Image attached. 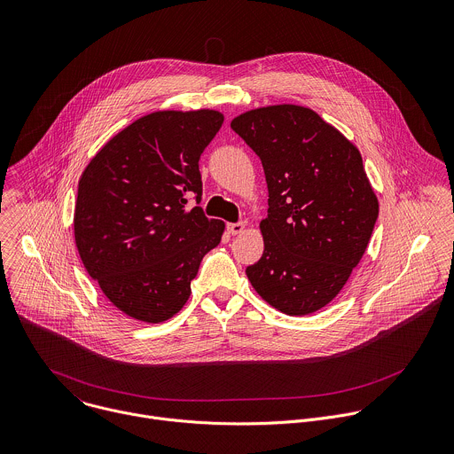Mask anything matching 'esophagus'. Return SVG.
<instances>
[{"label":"esophagus","instance_id":"34e87169","mask_svg":"<svg viewBox=\"0 0 454 454\" xmlns=\"http://www.w3.org/2000/svg\"><path fill=\"white\" fill-rule=\"evenodd\" d=\"M226 228H228V231H230L231 235H239V233L244 231L246 224H244V223H230Z\"/></svg>","mask_w":454,"mask_h":454}]
</instances>
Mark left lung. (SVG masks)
Masks as SVG:
<instances>
[{"label":"left lung","instance_id":"1","mask_svg":"<svg viewBox=\"0 0 454 454\" xmlns=\"http://www.w3.org/2000/svg\"><path fill=\"white\" fill-rule=\"evenodd\" d=\"M231 128L260 157L269 191L263 254L246 274L276 310L314 314L342 290L378 219L360 151L297 105L249 110Z\"/></svg>","mask_w":454,"mask_h":454}]
</instances>
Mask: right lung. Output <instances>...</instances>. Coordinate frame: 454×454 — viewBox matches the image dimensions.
<instances>
[{
	"instance_id": "obj_1",
	"label": "right lung",
	"mask_w": 454,
	"mask_h": 454,
	"mask_svg": "<svg viewBox=\"0 0 454 454\" xmlns=\"http://www.w3.org/2000/svg\"><path fill=\"white\" fill-rule=\"evenodd\" d=\"M224 117L215 110L147 114L112 137L78 184L74 240L103 294L126 316L162 323L191 295L224 223L201 207L200 157Z\"/></svg>"
}]
</instances>
